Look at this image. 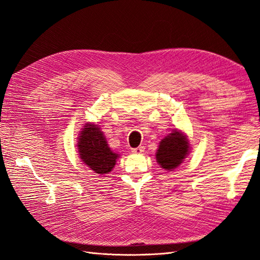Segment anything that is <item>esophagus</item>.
Returning a JSON list of instances; mask_svg holds the SVG:
<instances>
[{
	"mask_svg": "<svg viewBox=\"0 0 260 260\" xmlns=\"http://www.w3.org/2000/svg\"><path fill=\"white\" fill-rule=\"evenodd\" d=\"M144 152V146H138L136 148H132L133 154H142Z\"/></svg>",
	"mask_w": 260,
	"mask_h": 260,
	"instance_id": "obj_1",
	"label": "esophagus"
}]
</instances>
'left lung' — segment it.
I'll return each mask as SVG.
<instances>
[{
  "instance_id": "obj_1",
  "label": "left lung",
  "mask_w": 260,
  "mask_h": 260,
  "mask_svg": "<svg viewBox=\"0 0 260 260\" xmlns=\"http://www.w3.org/2000/svg\"><path fill=\"white\" fill-rule=\"evenodd\" d=\"M188 152V143L183 133L174 130L162 139L157 149L156 159L161 168L171 170L177 168L183 161Z\"/></svg>"
}]
</instances>
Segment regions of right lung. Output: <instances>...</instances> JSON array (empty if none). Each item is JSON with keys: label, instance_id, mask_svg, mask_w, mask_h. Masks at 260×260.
I'll use <instances>...</instances> for the list:
<instances>
[{"label": "right lung", "instance_id": "right-lung-1", "mask_svg": "<svg viewBox=\"0 0 260 260\" xmlns=\"http://www.w3.org/2000/svg\"><path fill=\"white\" fill-rule=\"evenodd\" d=\"M78 148L82 161L96 174H108L114 168L118 155L108 147L103 133L96 124L84 125Z\"/></svg>", "mask_w": 260, "mask_h": 260}]
</instances>
